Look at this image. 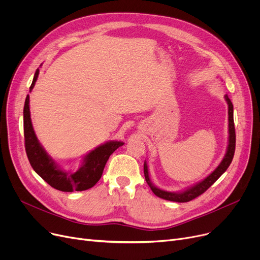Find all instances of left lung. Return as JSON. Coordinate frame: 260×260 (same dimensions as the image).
Returning <instances> with one entry per match:
<instances>
[{"mask_svg": "<svg viewBox=\"0 0 260 260\" xmlns=\"http://www.w3.org/2000/svg\"><path fill=\"white\" fill-rule=\"evenodd\" d=\"M225 101L229 105V144L226 148V153L220 162V165L218 166L215 171L210 174L207 178H204L202 181L194 184L193 186H189L186 189L182 190V192H168V190H163L157 186H155L151 179H149L148 175V168L146 165V161H144V177L147 184L153 190V193L158 196L159 198L175 201V202H187L195 199L196 197L203 194L206 190L218 179L219 177L228 170L230 167L232 160H233L234 153H235V145H236V135H235V126H234V115H233V104H232L228 94L224 95Z\"/></svg>", "mask_w": 260, "mask_h": 260, "instance_id": "1", "label": "left lung"}]
</instances>
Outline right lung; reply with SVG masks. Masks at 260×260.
I'll use <instances>...</instances> for the list:
<instances>
[{
	"instance_id": "add662e5",
	"label": "right lung",
	"mask_w": 260,
	"mask_h": 260,
	"mask_svg": "<svg viewBox=\"0 0 260 260\" xmlns=\"http://www.w3.org/2000/svg\"><path fill=\"white\" fill-rule=\"evenodd\" d=\"M39 68L36 71L29 91L32 90L39 76ZM24 138L25 149L30 166L35 172L53 188L62 192L85 190L97 183L103 173L106 162L116 149L122 146L121 141H109L92 149L83 158V163L76 172H66L61 170L48 156L43 146L39 142L35 134L30 111L29 94H27L24 104Z\"/></svg>"
}]
</instances>
